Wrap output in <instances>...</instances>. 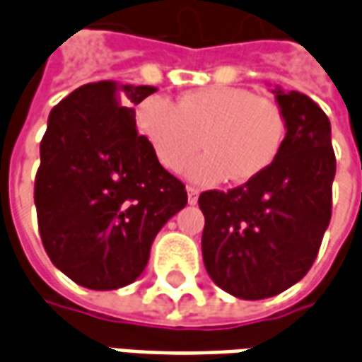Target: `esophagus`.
<instances>
[{
	"label": "esophagus",
	"instance_id": "obj_1",
	"mask_svg": "<svg viewBox=\"0 0 362 362\" xmlns=\"http://www.w3.org/2000/svg\"><path fill=\"white\" fill-rule=\"evenodd\" d=\"M186 192H188V204L189 205L197 204V197H199V189L194 188V186H188V188H186Z\"/></svg>",
	"mask_w": 362,
	"mask_h": 362
}]
</instances>
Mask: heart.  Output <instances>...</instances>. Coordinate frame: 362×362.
<instances>
[{
    "mask_svg": "<svg viewBox=\"0 0 362 362\" xmlns=\"http://www.w3.org/2000/svg\"><path fill=\"white\" fill-rule=\"evenodd\" d=\"M135 124L163 168L178 173L204 143L202 157L186 168L189 180L248 182L273 165L287 135V119L272 98L238 87L186 93L178 104L145 98Z\"/></svg>",
    "mask_w": 362,
    "mask_h": 362,
    "instance_id": "1",
    "label": "heart"
}]
</instances>
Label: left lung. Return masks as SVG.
Wrapping results in <instances>:
<instances>
[{
  "label": "left lung",
  "mask_w": 362,
  "mask_h": 362,
  "mask_svg": "<svg viewBox=\"0 0 362 362\" xmlns=\"http://www.w3.org/2000/svg\"><path fill=\"white\" fill-rule=\"evenodd\" d=\"M272 93L287 119L273 165L238 188L199 196L205 269L215 285L244 300L279 295L303 279L332 219L329 119L298 90Z\"/></svg>",
  "instance_id": "1"
}]
</instances>
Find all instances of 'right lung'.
Masks as SVG:
<instances>
[{"instance_id": "1", "label": "right lung", "mask_w": 362, "mask_h": 362, "mask_svg": "<svg viewBox=\"0 0 362 362\" xmlns=\"http://www.w3.org/2000/svg\"><path fill=\"white\" fill-rule=\"evenodd\" d=\"M149 85H83L52 108L40 141L35 205L44 250L81 287L134 283L166 221L186 207V186L135 129Z\"/></svg>"}]
</instances>
